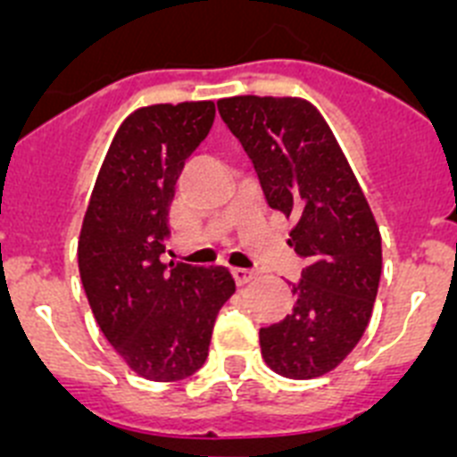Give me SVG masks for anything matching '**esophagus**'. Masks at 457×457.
<instances>
[{
    "mask_svg": "<svg viewBox=\"0 0 457 457\" xmlns=\"http://www.w3.org/2000/svg\"><path fill=\"white\" fill-rule=\"evenodd\" d=\"M253 277H256V272H252V270L233 268V278H236L237 286H247Z\"/></svg>",
    "mask_w": 457,
    "mask_h": 457,
    "instance_id": "obj_1",
    "label": "esophagus"
}]
</instances>
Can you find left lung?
Returning a JSON list of instances; mask_svg holds the SVG:
<instances>
[{
  "label": "left lung",
  "instance_id": "8db88e82",
  "mask_svg": "<svg viewBox=\"0 0 457 457\" xmlns=\"http://www.w3.org/2000/svg\"><path fill=\"white\" fill-rule=\"evenodd\" d=\"M252 157L270 208L293 220L288 245L306 261L293 313L263 327L274 373L313 379L337 369L364 337L382 274V237L332 128L304 98L217 100Z\"/></svg>",
  "mask_w": 457,
  "mask_h": 457
}]
</instances>
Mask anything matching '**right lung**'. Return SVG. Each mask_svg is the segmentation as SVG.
I'll return each instance as SVG.
<instances>
[{
	"instance_id": "add662e5",
	"label": "right lung",
	"mask_w": 457,
	"mask_h": 457,
	"mask_svg": "<svg viewBox=\"0 0 457 457\" xmlns=\"http://www.w3.org/2000/svg\"><path fill=\"white\" fill-rule=\"evenodd\" d=\"M212 120V100L135 109L112 139L79 231L96 322L128 369L153 382L204 366L217 313L236 293L226 268L160 261L176 180Z\"/></svg>"
}]
</instances>
